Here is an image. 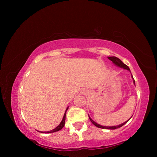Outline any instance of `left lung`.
Masks as SVG:
<instances>
[{"label":"left lung","mask_w":157,"mask_h":157,"mask_svg":"<svg viewBox=\"0 0 157 157\" xmlns=\"http://www.w3.org/2000/svg\"><path fill=\"white\" fill-rule=\"evenodd\" d=\"M108 59H109V60H111V62H113V63H115V64H116V66H119V67L123 68L124 69H127V70H128V71H130V69L129 68L128 66L124 64V63H123V62H122V61H121L120 59H118V57H109ZM132 78L134 79V78H133V76H132ZM134 84H135V80H134ZM89 118L90 121H91V123H92L93 124H94L95 126H96L97 127H99V128H102V129H118V128H119V127H122L123 125H124V124H125L126 123H127V122H128V121H129V120H128L127 121L124 122V123H122V124H119V125H117V126H113V127H105V126L100 125V124H98V123H95V122H94V121H93L92 119H91V118H90L89 116Z\"/></svg>","instance_id":"8db88e82"}]
</instances>
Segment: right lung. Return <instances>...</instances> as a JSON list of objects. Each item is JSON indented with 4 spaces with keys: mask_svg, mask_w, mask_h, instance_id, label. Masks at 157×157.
<instances>
[{
    "mask_svg": "<svg viewBox=\"0 0 157 157\" xmlns=\"http://www.w3.org/2000/svg\"><path fill=\"white\" fill-rule=\"evenodd\" d=\"M68 107H67V109H66V111H65V113H64V115H63V119H62V122H61V123L59 124V125H58V126L56 127V128L54 129H52V130H50V131H48V132H43V133H52V132H55L59 131L60 129H62L63 128V126H64V124H65L66 113V111L68 110Z\"/></svg>",
    "mask_w": 157,
    "mask_h": 157,
    "instance_id": "right-lung-1",
    "label": "right lung"
}]
</instances>
